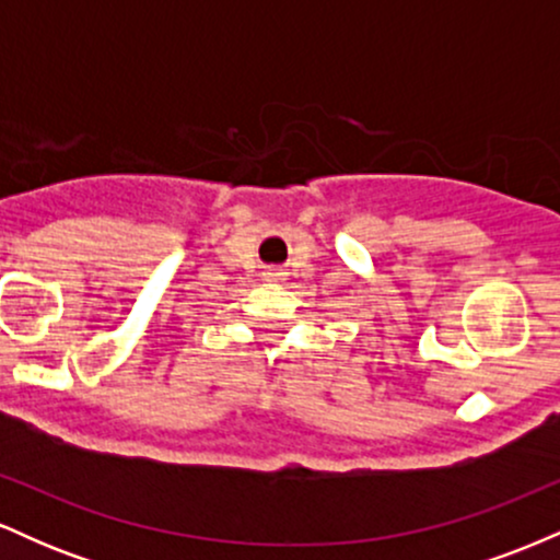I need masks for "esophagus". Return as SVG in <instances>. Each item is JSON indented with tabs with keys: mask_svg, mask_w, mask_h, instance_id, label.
I'll return each instance as SVG.
<instances>
[{
	"mask_svg": "<svg viewBox=\"0 0 560 560\" xmlns=\"http://www.w3.org/2000/svg\"><path fill=\"white\" fill-rule=\"evenodd\" d=\"M279 276H281L279 271H268V273H266V279H268V281H276V279H279Z\"/></svg>",
	"mask_w": 560,
	"mask_h": 560,
	"instance_id": "esophagus-1",
	"label": "esophagus"
}]
</instances>
